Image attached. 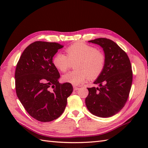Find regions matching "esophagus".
<instances>
[{
	"label": "esophagus",
	"mask_w": 148,
	"mask_h": 148,
	"mask_svg": "<svg viewBox=\"0 0 148 148\" xmlns=\"http://www.w3.org/2000/svg\"><path fill=\"white\" fill-rule=\"evenodd\" d=\"M73 88H74V91L79 90V88L77 87V86H74V87H73Z\"/></svg>",
	"instance_id": "34e87169"
}]
</instances>
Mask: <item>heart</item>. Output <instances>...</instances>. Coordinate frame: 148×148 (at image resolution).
Here are the masks:
<instances>
[{
    "mask_svg": "<svg viewBox=\"0 0 148 148\" xmlns=\"http://www.w3.org/2000/svg\"><path fill=\"white\" fill-rule=\"evenodd\" d=\"M67 56L58 53L53 56L52 62L55 68L65 72L72 63L76 71L68 72L62 76V80L74 86H79L88 79L99 77L104 69L106 58L103 53L95 47L83 42H77L66 49Z\"/></svg>",
    "mask_w": 148,
    "mask_h": 148,
    "instance_id": "heart-1",
    "label": "heart"
}]
</instances>
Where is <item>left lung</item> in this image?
<instances>
[{"label": "left lung", "instance_id": "obj_1", "mask_svg": "<svg viewBox=\"0 0 148 148\" xmlns=\"http://www.w3.org/2000/svg\"><path fill=\"white\" fill-rule=\"evenodd\" d=\"M88 42L102 48L106 63L101 74L93 82L99 86L88 88L86 108L95 116L111 117L120 111L128 98L132 83L130 61L127 53L111 40L99 38Z\"/></svg>", "mask_w": 148, "mask_h": 148}]
</instances>
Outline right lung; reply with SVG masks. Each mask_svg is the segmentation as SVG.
<instances>
[{"mask_svg":"<svg viewBox=\"0 0 148 148\" xmlns=\"http://www.w3.org/2000/svg\"><path fill=\"white\" fill-rule=\"evenodd\" d=\"M63 47L56 42H34L24 50L16 68L18 98L27 112L39 121L60 117L73 92L71 84L59 83L60 76L52 62L53 56Z\"/></svg>","mask_w":148,"mask_h":148,"instance_id":"right-lung-1","label":"right lung"}]
</instances>
